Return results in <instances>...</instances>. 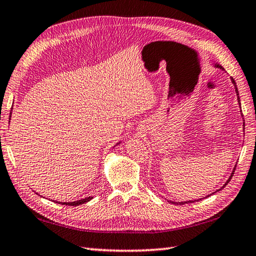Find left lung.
<instances>
[{
  "label": "left lung",
  "mask_w": 256,
  "mask_h": 256,
  "mask_svg": "<svg viewBox=\"0 0 256 256\" xmlns=\"http://www.w3.org/2000/svg\"><path fill=\"white\" fill-rule=\"evenodd\" d=\"M215 66H218V68H223L221 66V65H218V64H215ZM231 80H232V83L234 84V86H235V92H236L238 100V103H240V98H238V88H236V83H235V81L233 80V78H231ZM240 105H241V103H240ZM235 168H236V166H235ZM234 171H235V168L233 170V172H232V174H231V176H230V178L228 180L226 183H225V184L223 185V188H224L225 185H226V184L230 182V180L232 178L233 174H234ZM220 190H221V188H220ZM220 190H218V191H220ZM218 191H216V192H218ZM210 195H211V194H210ZM210 195H208V196H210ZM196 201H200V200H194V201H188V202H172V201H170V202L173 203V204H176V205H178V204H180V205H183V204H186V203H193V202H196Z\"/></svg>",
  "instance_id": "obj_1"
}]
</instances>
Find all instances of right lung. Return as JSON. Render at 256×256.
<instances>
[{
  "label": "right lung",
  "mask_w": 256,
  "mask_h": 256,
  "mask_svg": "<svg viewBox=\"0 0 256 256\" xmlns=\"http://www.w3.org/2000/svg\"><path fill=\"white\" fill-rule=\"evenodd\" d=\"M11 113H12V110H11ZM10 118H11V114H10ZM92 198H93L92 196H88V198H83V200H80V201H75V202H64V203L61 202V204L70 205V206H78V205H81V204H84V203H86V202H88V201H91ZM56 203H58V202H56Z\"/></svg>",
  "instance_id": "1"
}]
</instances>
